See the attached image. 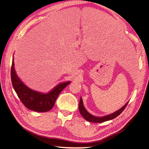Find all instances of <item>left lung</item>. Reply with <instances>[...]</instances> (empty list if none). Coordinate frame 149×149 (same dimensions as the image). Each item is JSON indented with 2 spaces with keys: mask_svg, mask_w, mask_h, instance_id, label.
<instances>
[{
  "mask_svg": "<svg viewBox=\"0 0 149 149\" xmlns=\"http://www.w3.org/2000/svg\"><path fill=\"white\" fill-rule=\"evenodd\" d=\"M128 103H129V102H127L122 108H121L120 110L116 111V112H114L112 114L107 115V116H104V117H95V116L91 115L90 113H89L86 110V109H85V107H84L82 99L81 97L79 103V112H80L81 114L82 115V116L87 121L92 122V123H102V122H104L106 121H109V120L114 119L116 117H117L118 116H119L125 109V108L126 107V106L127 105V104H128Z\"/></svg>",
  "mask_w": 149,
  "mask_h": 149,
  "instance_id": "left-lung-1",
  "label": "left lung"
}]
</instances>
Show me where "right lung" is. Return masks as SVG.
<instances>
[{"mask_svg": "<svg viewBox=\"0 0 149 149\" xmlns=\"http://www.w3.org/2000/svg\"><path fill=\"white\" fill-rule=\"evenodd\" d=\"M11 80L15 92L25 107L31 110L40 113L47 112L51 110L59 93L71 83V81L61 83L46 94L30 89L17 76L14 68L13 56L11 67Z\"/></svg>", "mask_w": 149, "mask_h": 149, "instance_id": "obj_1", "label": "right lung"}]
</instances>
